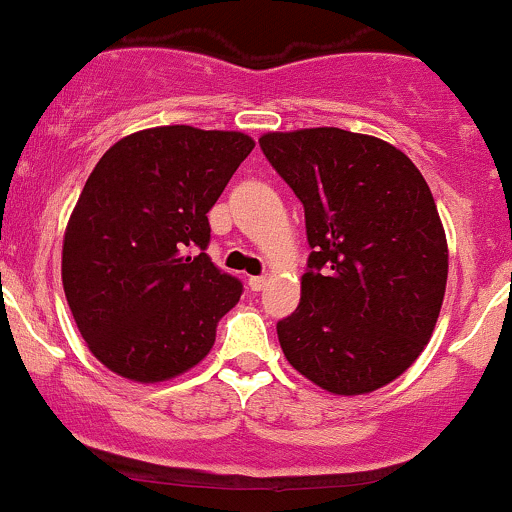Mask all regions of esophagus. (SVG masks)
I'll return each mask as SVG.
<instances>
[{
    "mask_svg": "<svg viewBox=\"0 0 512 512\" xmlns=\"http://www.w3.org/2000/svg\"><path fill=\"white\" fill-rule=\"evenodd\" d=\"M266 283H268V276H251L249 278V288L256 290V293H258V290L266 288Z\"/></svg>",
    "mask_w": 512,
    "mask_h": 512,
    "instance_id": "1",
    "label": "esophagus"
}]
</instances>
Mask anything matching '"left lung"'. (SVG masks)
<instances>
[{"instance_id":"8db88e82","label":"left lung","mask_w":512,"mask_h":512,"mask_svg":"<svg viewBox=\"0 0 512 512\" xmlns=\"http://www.w3.org/2000/svg\"><path fill=\"white\" fill-rule=\"evenodd\" d=\"M258 144L305 207L312 246L298 310L278 322L285 359L334 395L388 386L430 342L447 290L430 185L400 148L337 126Z\"/></svg>"}]
</instances>
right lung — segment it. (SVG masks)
I'll return each instance as SVG.
<instances>
[{"label": "right lung", "mask_w": 512, "mask_h": 512, "mask_svg": "<svg viewBox=\"0 0 512 512\" xmlns=\"http://www.w3.org/2000/svg\"><path fill=\"white\" fill-rule=\"evenodd\" d=\"M241 131L153 126L100 158L63 236V290L87 349L161 383L200 364L241 283L205 254L207 212L254 148Z\"/></svg>", "instance_id": "right-lung-1"}]
</instances>
